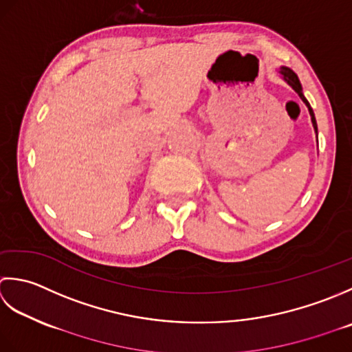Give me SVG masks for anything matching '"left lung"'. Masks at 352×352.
I'll return each instance as SVG.
<instances>
[{
  "mask_svg": "<svg viewBox=\"0 0 352 352\" xmlns=\"http://www.w3.org/2000/svg\"><path fill=\"white\" fill-rule=\"evenodd\" d=\"M281 74H283V77H284V80L289 83L293 89H295L296 92H298V96L302 98V102L307 104V107H308V111H310V116H311V121H313V127H314V131H316V133H318V124H316V118H314V112H313V109H311V106H310V103L307 102V98L304 97V94H302V86H300V82H299V78H298V76L293 73V71L290 69V68H285V67H283L281 68Z\"/></svg>",
  "mask_w": 352,
  "mask_h": 352,
  "instance_id": "1",
  "label": "left lung"
}]
</instances>
